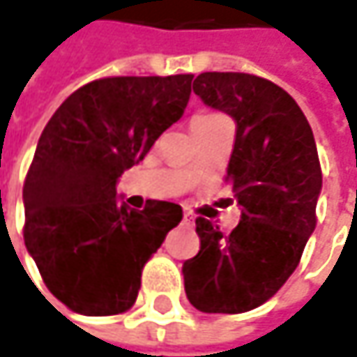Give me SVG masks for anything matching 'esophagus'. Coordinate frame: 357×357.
<instances>
[{
    "label": "esophagus",
    "instance_id": "34e87169",
    "mask_svg": "<svg viewBox=\"0 0 357 357\" xmlns=\"http://www.w3.org/2000/svg\"><path fill=\"white\" fill-rule=\"evenodd\" d=\"M181 222H183V225H192V216H190L188 212H183V218H181Z\"/></svg>",
    "mask_w": 357,
    "mask_h": 357
}]
</instances>
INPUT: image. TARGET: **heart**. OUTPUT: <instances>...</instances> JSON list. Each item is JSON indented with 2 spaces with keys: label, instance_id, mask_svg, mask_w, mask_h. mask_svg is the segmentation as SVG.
<instances>
[{
  "label": "heart",
  "instance_id": "1",
  "mask_svg": "<svg viewBox=\"0 0 357 357\" xmlns=\"http://www.w3.org/2000/svg\"><path fill=\"white\" fill-rule=\"evenodd\" d=\"M214 118H222V116L214 112L196 114V116H194V120H192V124H196V122H206V120H214ZM185 169H188V172H192V169H194V163H188V167H185Z\"/></svg>",
  "mask_w": 357,
  "mask_h": 357
}]
</instances>
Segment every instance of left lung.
<instances>
[{"label":"left lung","mask_w":357,"mask_h":357,"mask_svg":"<svg viewBox=\"0 0 357 357\" xmlns=\"http://www.w3.org/2000/svg\"><path fill=\"white\" fill-rule=\"evenodd\" d=\"M194 93L237 124L227 174L241 220L222 235L196 218L200 251L183 261V286L198 310L237 314L272 298L296 270L323 176L307 116L275 83L212 71L194 79Z\"/></svg>","instance_id":"left-lung-1"}]
</instances>
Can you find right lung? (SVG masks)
<instances>
[{
  "mask_svg": "<svg viewBox=\"0 0 357 357\" xmlns=\"http://www.w3.org/2000/svg\"><path fill=\"white\" fill-rule=\"evenodd\" d=\"M192 77L87 83L59 106L38 139L24 181V241L47 288L79 314L132 307L145 261L181 220L174 202L126 206L116 185L183 116Z\"/></svg>",
  "mask_w": 357,
  "mask_h": 357,
  "instance_id": "add662e5",
  "label": "right lung"
}]
</instances>
